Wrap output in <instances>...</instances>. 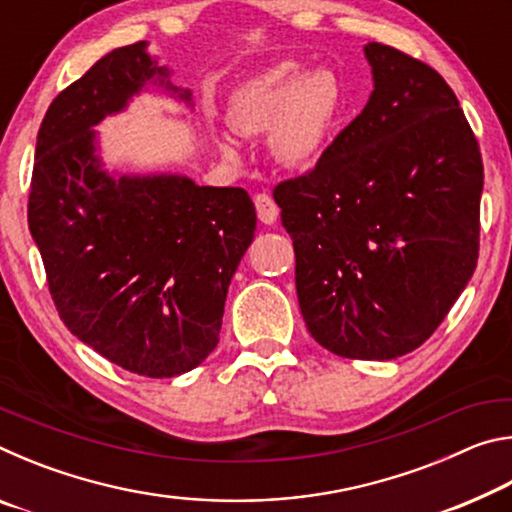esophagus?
<instances>
[{"instance_id": "1", "label": "esophagus", "mask_w": 512, "mask_h": 512, "mask_svg": "<svg viewBox=\"0 0 512 512\" xmlns=\"http://www.w3.org/2000/svg\"><path fill=\"white\" fill-rule=\"evenodd\" d=\"M255 207H257V216L262 223H275L277 214H280V207L275 205V201L268 194H257L255 196Z\"/></svg>"}]
</instances>
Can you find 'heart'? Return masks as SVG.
<instances>
[{
    "label": "heart",
    "mask_w": 512,
    "mask_h": 512,
    "mask_svg": "<svg viewBox=\"0 0 512 512\" xmlns=\"http://www.w3.org/2000/svg\"><path fill=\"white\" fill-rule=\"evenodd\" d=\"M341 83L329 69L300 74V65L282 60L255 74L230 94L228 121L241 135L268 131V146L282 162L300 164L318 155L339 119ZM228 158L239 153V142L219 137Z\"/></svg>",
    "instance_id": "b5f03b06"
}]
</instances>
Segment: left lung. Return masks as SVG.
<instances>
[{"mask_svg":"<svg viewBox=\"0 0 512 512\" xmlns=\"http://www.w3.org/2000/svg\"><path fill=\"white\" fill-rule=\"evenodd\" d=\"M363 51L366 108L273 198L309 334L339 357L386 361L420 348L470 282L483 162L436 69L379 42Z\"/></svg>","mask_w":512,"mask_h":512,"instance_id":"8db88e82","label":"left lung"}]
</instances>
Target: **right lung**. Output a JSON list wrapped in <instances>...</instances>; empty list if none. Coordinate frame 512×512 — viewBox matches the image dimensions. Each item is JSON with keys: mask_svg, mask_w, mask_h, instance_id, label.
<instances>
[{"mask_svg": "<svg viewBox=\"0 0 512 512\" xmlns=\"http://www.w3.org/2000/svg\"><path fill=\"white\" fill-rule=\"evenodd\" d=\"M146 83L189 101L144 40L110 51L51 101L38 131L29 230L69 332L119 368L162 379L196 368L219 343L257 214L241 187L101 169L92 128Z\"/></svg>", "mask_w": 512, "mask_h": 512, "instance_id": "right-lung-1", "label": "right lung"}]
</instances>
